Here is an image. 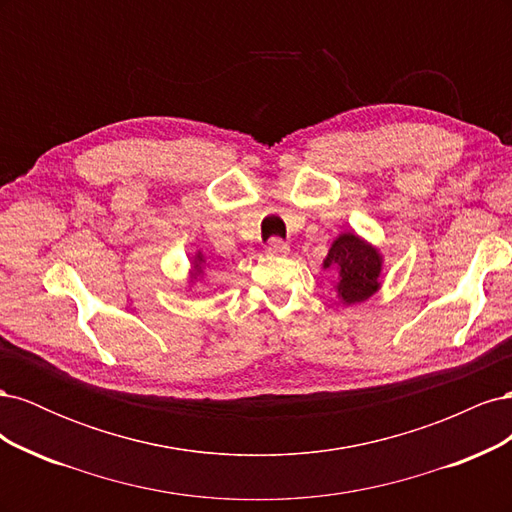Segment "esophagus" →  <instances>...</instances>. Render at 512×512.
<instances>
[{
  "label": "esophagus",
  "mask_w": 512,
  "mask_h": 512,
  "mask_svg": "<svg viewBox=\"0 0 512 512\" xmlns=\"http://www.w3.org/2000/svg\"><path fill=\"white\" fill-rule=\"evenodd\" d=\"M267 254H271V256H286L288 252H290V247H288V243H284L282 239H277V237H273L269 243H267Z\"/></svg>",
  "instance_id": "1"
}]
</instances>
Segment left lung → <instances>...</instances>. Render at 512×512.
Masks as SVG:
<instances>
[{
    "label": "left lung",
    "mask_w": 512,
    "mask_h": 512,
    "mask_svg": "<svg viewBox=\"0 0 512 512\" xmlns=\"http://www.w3.org/2000/svg\"><path fill=\"white\" fill-rule=\"evenodd\" d=\"M382 254L356 232H342L324 258L322 267L337 271L335 290L344 305L363 303L380 290Z\"/></svg>",
    "instance_id": "left-lung-1"
}]
</instances>
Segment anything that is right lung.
<instances>
[{"instance_id": "1", "label": "right lung", "mask_w": 512, "mask_h": 512, "mask_svg": "<svg viewBox=\"0 0 512 512\" xmlns=\"http://www.w3.org/2000/svg\"><path fill=\"white\" fill-rule=\"evenodd\" d=\"M205 265H207V260H205V256L203 254H196L194 256V260H192V271H190V284H194L200 275H203V269H205Z\"/></svg>"}]
</instances>
